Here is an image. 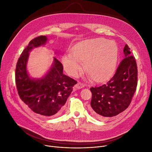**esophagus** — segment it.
Masks as SVG:
<instances>
[{
	"mask_svg": "<svg viewBox=\"0 0 152 152\" xmlns=\"http://www.w3.org/2000/svg\"><path fill=\"white\" fill-rule=\"evenodd\" d=\"M84 87V84L83 83H81L80 82H78L76 85L75 86V88L77 89H80L81 88H83Z\"/></svg>",
	"mask_w": 152,
	"mask_h": 152,
	"instance_id": "obj_1",
	"label": "esophagus"
}]
</instances>
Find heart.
<instances>
[{
    "label": "heart",
    "mask_w": 152,
    "mask_h": 152,
    "mask_svg": "<svg viewBox=\"0 0 152 152\" xmlns=\"http://www.w3.org/2000/svg\"><path fill=\"white\" fill-rule=\"evenodd\" d=\"M119 48L116 42L103 38L87 40L75 45L72 53H67L63 58V63L68 73L77 76L86 68L95 81L107 80L116 69Z\"/></svg>",
    "instance_id": "heart-1"
}]
</instances>
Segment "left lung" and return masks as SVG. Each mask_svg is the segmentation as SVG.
Instances as JSON below:
<instances>
[{
	"label": "left lung",
	"instance_id": "obj_1",
	"mask_svg": "<svg viewBox=\"0 0 152 152\" xmlns=\"http://www.w3.org/2000/svg\"><path fill=\"white\" fill-rule=\"evenodd\" d=\"M125 58L115 75L106 84L91 87V112L98 119L112 117L123 112L131 103L137 85V67L129 47L126 44Z\"/></svg>",
	"mask_w": 152,
	"mask_h": 152
}]
</instances>
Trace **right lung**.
I'll return each instance as SVG.
<instances>
[{"label":"right lung","instance_id":"1","mask_svg":"<svg viewBox=\"0 0 152 152\" xmlns=\"http://www.w3.org/2000/svg\"><path fill=\"white\" fill-rule=\"evenodd\" d=\"M47 42L45 36L29 42L21 54L15 70V82L20 99L34 113L53 116L60 113L77 82L63 73V66L53 58L52 67L41 78L31 77L27 71L29 52Z\"/></svg>","mask_w":152,"mask_h":152}]
</instances>
